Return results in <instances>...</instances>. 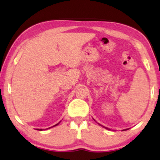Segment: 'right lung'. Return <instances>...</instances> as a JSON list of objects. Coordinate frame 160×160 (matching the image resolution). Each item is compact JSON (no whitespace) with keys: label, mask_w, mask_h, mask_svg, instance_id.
Instances as JSON below:
<instances>
[{"label":"right lung","mask_w":160,"mask_h":160,"mask_svg":"<svg viewBox=\"0 0 160 160\" xmlns=\"http://www.w3.org/2000/svg\"><path fill=\"white\" fill-rule=\"evenodd\" d=\"M58 123H57V124H56V125H55V126H57V125H58ZM51 128V127H50ZM38 130H40V131H42V129H38Z\"/></svg>","instance_id":"right-lung-1"}]
</instances>
